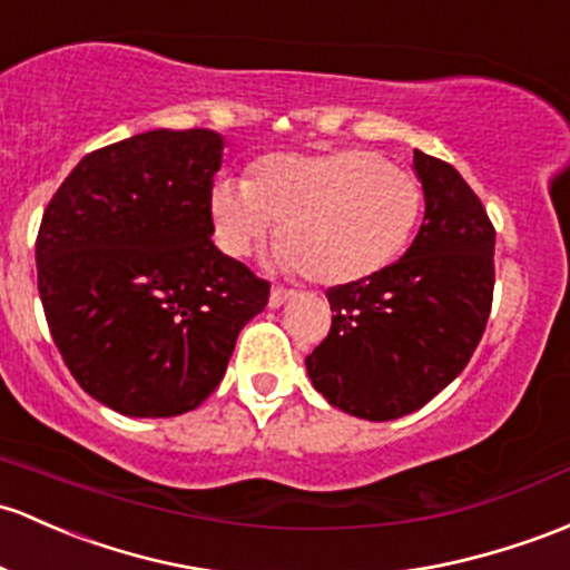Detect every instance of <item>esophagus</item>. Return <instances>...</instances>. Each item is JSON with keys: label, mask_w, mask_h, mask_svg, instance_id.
Instances as JSON below:
<instances>
[{"label": "esophagus", "mask_w": 570, "mask_h": 570, "mask_svg": "<svg viewBox=\"0 0 570 570\" xmlns=\"http://www.w3.org/2000/svg\"><path fill=\"white\" fill-rule=\"evenodd\" d=\"M293 293L285 291V287H272V293H268V307L272 309H279L285 302H291Z\"/></svg>", "instance_id": "1"}]
</instances>
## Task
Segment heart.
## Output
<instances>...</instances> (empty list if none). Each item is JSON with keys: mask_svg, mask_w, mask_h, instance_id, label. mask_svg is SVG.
I'll return each instance as SVG.
<instances>
[{"mask_svg": "<svg viewBox=\"0 0 570 570\" xmlns=\"http://www.w3.org/2000/svg\"><path fill=\"white\" fill-rule=\"evenodd\" d=\"M421 206V181L366 149L263 157L247 187L217 181L209 195L214 238L225 255L247 258L279 225L283 247L274 263L332 287L375 277L400 258Z\"/></svg>", "mask_w": 570, "mask_h": 570, "instance_id": "obj_1", "label": "heart"}]
</instances>
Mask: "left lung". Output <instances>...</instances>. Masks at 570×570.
Listing matches in <instances>:
<instances>
[{
  "mask_svg": "<svg viewBox=\"0 0 570 570\" xmlns=\"http://www.w3.org/2000/svg\"><path fill=\"white\" fill-rule=\"evenodd\" d=\"M424 223L375 277L328 287L332 332L307 375L332 407L394 421L424 407L468 366L492 309L494 228L454 165L413 151Z\"/></svg>",
  "mask_w": 570,
  "mask_h": 570,
  "instance_id": "left-lung-1",
  "label": "left lung"
}]
</instances>
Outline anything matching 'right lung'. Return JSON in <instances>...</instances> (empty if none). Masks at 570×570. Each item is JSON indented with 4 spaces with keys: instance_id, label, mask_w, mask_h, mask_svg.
<instances>
[{
    "instance_id": "1",
    "label": "right lung",
    "mask_w": 570,
    "mask_h": 570,
    "mask_svg": "<svg viewBox=\"0 0 570 570\" xmlns=\"http://www.w3.org/2000/svg\"><path fill=\"white\" fill-rule=\"evenodd\" d=\"M225 138L149 130L83 157L38 234L48 328L78 385L130 419L195 410L223 381L268 283L214 247Z\"/></svg>"
}]
</instances>
